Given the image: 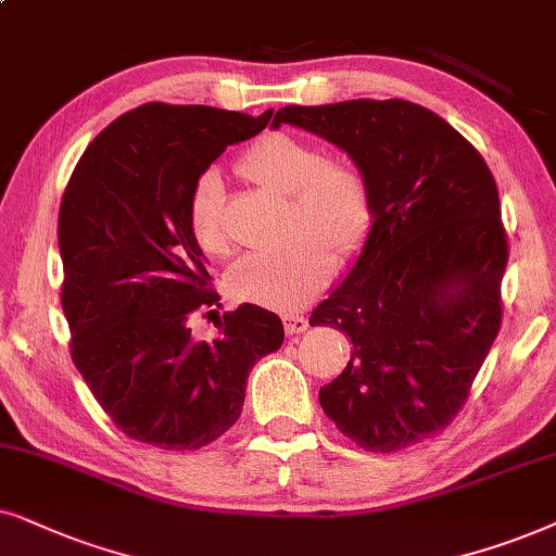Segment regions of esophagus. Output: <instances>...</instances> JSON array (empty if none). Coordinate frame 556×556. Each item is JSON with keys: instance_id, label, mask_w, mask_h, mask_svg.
Here are the masks:
<instances>
[{"instance_id": "1", "label": "esophagus", "mask_w": 556, "mask_h": 556, "mask_svg": "<svg viewBox=\"0 0 556 556\" xmlns=\"http://www.w3.org/2000/svg\"><path fill=\"white\" fill-rule=\"evenodd\" d=\"M307 317L302 315H285V330L287 336H300V332L307 330Z\"/></svg>"}]
</instances>
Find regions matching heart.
Wrapping results in <instances>:
<instances>
[{
    "instance_id": "b5f03b06",
    "label": "heart",
    "mask_w": 556,
    "mask_h": 556,
    "mask_svg": "<svg viewBox=\"0 0 556 556\" xmlns=\"http://www.w3.org/2000/svg\"><path fill=\"white\" fill-rule=\"evenodd\" d=\"M241 173L290 198L287 236L279 251L249 254L228 274L231 294L277 313H298L328 285L332 251L353 254L371 226V195L361 173L345 162L325 160L305 139L271 131L239 160ZM188 226L205 254L231 249L224 218V182L216 169L198 177L188 201Z\"/></svg>"
}]
</instances>
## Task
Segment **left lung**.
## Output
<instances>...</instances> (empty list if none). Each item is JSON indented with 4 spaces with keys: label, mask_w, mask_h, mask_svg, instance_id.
Segmentation results:
<instances>
[{
    "label": "left lung",
    "mask_w": 556,
    "mask_h": 556,
    "mask_svg": "<svg viewBox=\"0 0 556 556\" xmlns=\"http://www.w3.org/2000/svg\"><path fill=\"white\" fill-rule=\"evenodd\" d=\"M282 124L343 150L371 195L358 258L309 317L353 343L323 412L371 453L432 438L501 328L508 243L491 169L445 118L402 99L285 106Z\"/></svg>",
    "instance_id": "obj_1"
}]
</instances>
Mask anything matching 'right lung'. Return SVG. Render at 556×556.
I'll return each mask as SVG.
<instances>
[{"label":"right lung","mask_w":556,"mask_h":556,"mask_svg":"<svg viewBox=\"0 0 556 556\" xmlns=\"http://www.w3.org/2000/svg\"><path fill=\"white\" fill-rule=\"evenodd\" d=\"M271 114L144 103L88 144L65 188L58 247L73 364L114 425L147 445L218 440L239 419L249 371L285 340L282 320L249 302L218 317L213 340L190 332V315L220 300L188 226L190 192Z\"/></svg>","instance_id":"1"}]
</instances>
